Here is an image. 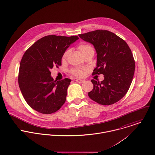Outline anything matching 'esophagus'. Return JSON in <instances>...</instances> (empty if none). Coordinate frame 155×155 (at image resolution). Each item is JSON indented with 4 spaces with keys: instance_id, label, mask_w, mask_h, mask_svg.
I'll return each instance as SVG.
<instances>
[{
    "instance_id": "34e87169",
    "label": "esophagus",
    "mask_w": 155,
    "mask_h": 155,
    "mask_svg": "<svg viewBox=\"0 0 155 155\" xmlns=\"http://www.w3.org/2000/svg\"><path fill=\"white\" fill-rule=\"evenodd\" d=\"M75 81L76 82H77V83H83L84 81V80H80V79H76Z\"/></svg>"
}]
</instances>
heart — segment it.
Returning a JSON list of instances; mask_svg holds the SVG:
<instances>
[{
    "mask_svg": "<svg viewBox=\"0 0 155 155\" xmlns=\"http://www.w3.org/2000/svg\"><path fill=\"white\" fill-rule=\"evenodd\" d=\"M78 49L82 54V55L84 57L88 54L91 53H94V51L93 47L89 44H81L78 47ZM69 51H66L62 56V60L64 61L66 59L67 56L68 55ZM71 74L77 77H83L85 75V70L84 69H81L80 68H75L71 70Z\"/></svg>",
    "mask_w": 155,
    "mask_h": 155,
    "instance_id": "obj_1",
    "label": "heart"
}]
</instances>
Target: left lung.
Instances as JSON below:
<instances>
[{
  "label": "left lung",
  "instance_id": "8db88e82",
  "mask_svg": "<svg viewBox=\"0 0 155 155\" xmlns=\"http://www.w3.org/2000/svg\"><path fill=\"white\" fill-rule=\"evenodd\" d=\"M93 44L97 53L96 67L92 75L103 74L101 82L92 80L93 89L89 97L104 105L113 104L128 91L135 72V61L127 43L111 31L96 30L78 35Z\"/></svg>",
  "mask_w": 155,
  "mask_h": 155
}]
</instances>
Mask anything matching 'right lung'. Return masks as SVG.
I'll return each instance as SVG.
<instances>
[{"instance_id": "obj_1", "label": "right lung", "mask_w": 155, "mask_h": 155, "mask_svg": "<svg viewBox=\"0 0 155 155\" xmlns=\"http://www.w3.org/2000/svg\"><path fill=\"white\" fill-rule=\"evenodd\" d=\"M77 39V36L48 35L35 42L25 53L20 64L18 84L25 101L36 111L51 114L65 102L71 80H54L50 70L62 65L63 54Z\"/></svg>"}]
</instances>
